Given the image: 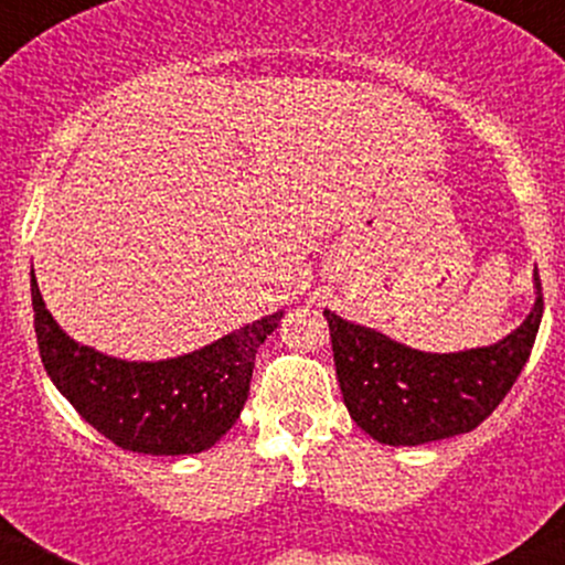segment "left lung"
<instances>
[{
  "label": "left lung",
  "instance_id": "obj_1",
  "mask_svg": "<svg viewBox=\"0 0 565 565\" xmlns=\"http://www.w3.org/2000/svg\"><path fill=\"white\" fill-rule=\"evenodd\" d=\"M544 297L501 343L461 353H424L332 311L330 338L340 394L356 426L383 445H424L477 429L529 362Z\"/></svg>",
  "mask_w": 565,
  "mask_h": 565
}]
</instances>
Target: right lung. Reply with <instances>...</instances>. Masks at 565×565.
Segmentation results:
<instances>
[{"label": "right lung", "instance_id": "1", "mask_svg": "<svg viewBox=\"0 0 565 565\" xmlns=\"http://www.w3.org/2000/svg\"><path fill=\"white\" fill-rule=\"evenodd\" d=\"M31 306L36 345L55 388L117 448L150 456L201 454L231 429L249 396L257 349L281 319L265 316L166 362H122L74 343L55 324L34 270Z\"/></svg>", "mask_w": 565, "mask_h": 565}]
</instances>
